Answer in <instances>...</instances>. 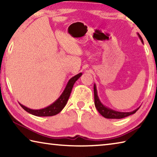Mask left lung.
Masks as SVG:
<instances>
[{"instance_id": "obj_1", "label": "left lung", "mask_w": 157, "mask_h": 157, "mask_svg": "<svg viewBox=\"0 0 157 157\" xmlns=\"http://www.w3.org/2000/svg\"><path fill=\"white\" fill-rule=\"evenodd\" d=\"M138 36L139 37L140 40L141 41L142 44H143V41L142 37L140 36L139 33H137ZM94 101H95V106L96 107L97 110L98 111L101 115H102L103 117H105L106 118H110V119H121V118H125L127 116H129L132 114H134L136 112V111L139 110V109L140 108L138 107L136 109L130 111V112H121V111H115L113 109H111L107 107V106L104 105L101 102L99 97H98V91H97V88H96V85L94 84Z\"/></svg>"}]
</instances>
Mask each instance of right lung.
<instances>
[{
	"instance_id": "right-lung-1",
	"label": "right lung",
	"mask_w": 157,
	"mask_h": 157,
	"mask_svg": "<svg viewBox=\"0 0 157 157\" xmlns=\"http://www.w3.org/2000/svg\"><path fill=\"white\" fill-rule=\"evenodd\" d=\"M82 75V73H79L78 75H75L69 79L64 90H63V91L62 92V94H61L60 96L54 102L52 103L51 105L48 106L46 107L40 109H32L25 107V106L23 105L22 104H21V103H19V104L23 109L27 111L29 113L33 114L34 116L43 117L57 115V113H59L60 111L64 108L66 103L68 102V98L70 97L71 93V91H72L74 84L75 83V82L78 80L79 78H80Z\"/></svg>"
}]
</instances>
